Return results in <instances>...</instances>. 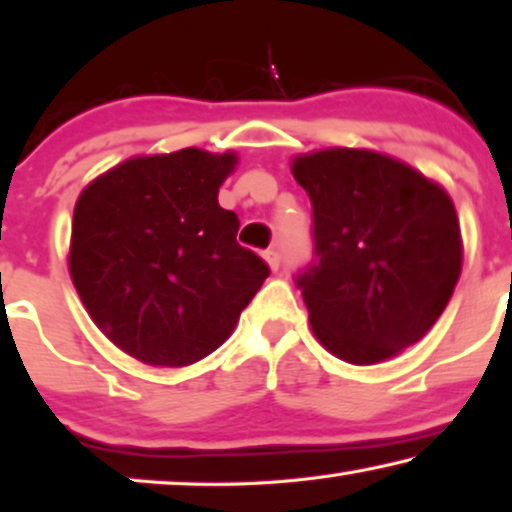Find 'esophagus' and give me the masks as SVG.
Here are the masks:
<instances>
[{
    "instance_id": "1",
    "label": "esophagus",
    "mask_w": 512,
    "mask_h": 512,
    "mask_svg": "<svg viewBox=\"0 0 512 512\" xmlns=\"http://www.w3.org/2000/svg\"><path fill=\"white\" fill-rule=\"evenodd\" d=\"M262 257L266 259V264L271 266V271H276L278 266H280V253H278V250H264Z\"/></svg>"
}]
</instances>
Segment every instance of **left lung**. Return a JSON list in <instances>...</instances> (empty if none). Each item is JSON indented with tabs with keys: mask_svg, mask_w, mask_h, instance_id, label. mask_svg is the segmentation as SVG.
I'll return each instance as SVG.
<instances>
[{
	"mask_svg": "<svg viewBox=\"0 0 512 512\" xmlns=\"http://www.w3.org/2000/svg\"><path fill=\"white\" fill-rule=\"evenodd\" d=\"M312 204L315 262L296 276L317 340L354 365L386 361L432 329L462 269L453 200L402 160L322 149L292 160Z\"/></svg>",
	"mask_w": 512,
	"mask_h": 512,
	"instance_id": "left-lung-1",
	"label": "left lung"
}]
</instances>
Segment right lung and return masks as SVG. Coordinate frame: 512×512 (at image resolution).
<instances>
[{
    "label": "right lung",
    "mask_w": 512,
    "mask_h": 512,
    "mask_svg": "<svg viewBox=\"0 0 512 512\" xmlns=\"http://www.w3.org/2000/svg\"><path fill=\"white\" fill-rule=\"evenodd\" d=\"M236 154L188 147L137 156L82 190L73 211V285L94 324L147 365L183 368L230 338L269 266L236 243L218 204Z\"/></svg>",
    "instance_id": "add662e5"
}]
</instances>
